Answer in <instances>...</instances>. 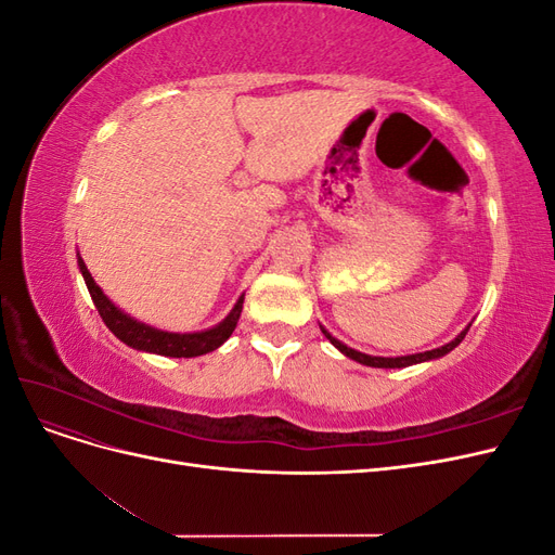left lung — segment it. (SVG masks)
<instances>
[{"mask_svg": "<svg viewBox=\"0 0 555 555\" xmlns=\"http://www.w3.org/2000/svg\"><path fill=\"white\" fill-rule=\"evenodd\" d=\"M469 328V326H467ZM467 328L459 335L456 340H451L449 345H444V347H438V349H430V351H422V354H410V357H396V359H384V357H367V354H361V351H357V349H351V347H347V345H343L340 340H335L333 335L328 333V331H324V335L326 338L333 343V347H338L345 357H349V359H354V361H359V363H363V365H373V367H405V365H412V363H422V361H430V359H440V357H444V354H449V351L453 349V347H459L461 345V340L465 338V333H467Z\"/></svg>", "mask_w": 555, "mask_h": 555, "instance_id": "1", "label": "left lung"}]
</instances>
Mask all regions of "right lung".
Wrapping results in <instances>:
<instances>
[{"label":"right lung","instance_id":"add662e5","mask_svg":"<svg viewBox=\"0 0 555 555\" xmlns=\"http://www.w3.org/2000/svg\"><path fill=\"white\" fill-rule=\"evenodd\" d=\"M78 266H80L82 278H86V284H88L94 306L104 319V324L113 331V335H117V338H120L125 345H129L133 349L153 351V354L173 357V359H190V357L208 354V351L217 349L222 343L229 340V335L233 333V328H236L241 312H243V296H241L236 308L231 310V314L224 319V322L220 326L210 328V331L184 333V335L157 331V328H150V326L137 322V319H131L122 310H117L111 304V300L104 296V292L96 287V282L92 280L88 266L82 263L80 257H78Z\"/></svg>","mask_w":555,"mask_h":555}]
</instances>
